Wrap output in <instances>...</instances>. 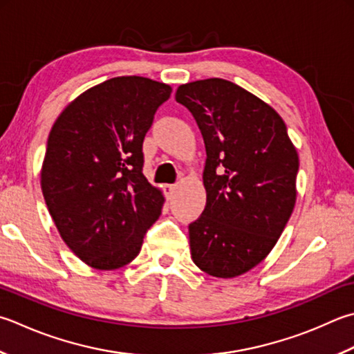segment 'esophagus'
Here are the masks:
<instances>
[{
    "instance_id": "1",
    "label": "esophagus",
    "mask_w": 354,
    "mask_h": 354,
    "mask_svg": "<svg viewBox=\"0 0 354 354\" xmlns=\"http://www.w3.org/2000/svg\"><path fill=\"white\" fill-rule=\"evenodd\" d=\"M176 190V185L175 184H165L164 185V193L165 196H167V199H170L173 196V193H175Z\"/></svg>"
}]
</instances>
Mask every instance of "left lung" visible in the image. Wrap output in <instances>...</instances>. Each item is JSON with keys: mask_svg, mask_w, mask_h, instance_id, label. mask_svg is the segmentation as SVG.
<instances>
[{"mask_svg": "<svg viewBox=\"0 0 354 354\" xmlns=\"http://www.w3.org/2000/svg\"><path fill=\"white\" fill-rule=\"evenodd\" d=\"M205 144V209L189 225L195 264L234 278L266 259L296 203L299 158L286 122L258 96L221 78L179 86Z\"/></svg>", "mask_w": 354, "mask_h": 354, "instance_id": "obj_1", "label": "left lung"}]
</instances>
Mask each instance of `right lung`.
I'll use <instances>...</instances> for the list:
<instances>
[{"label": "right lung", "mask_w": 354, "mask_h": 354, "mask_svg": "<svg viewBox=\"0 0 354 354\" xmlns=\"http://www.w3.org/2000/svg\"><path fill=\"white\" fill-rule=\"evenodd\" d=\"M171 87L118 76L62 110L47 140L41 189L68 248L96 270L127 266L159 218L161 190L142 175L144 136Z\"/></svg>", "instance_id": "obj_1"}]
</instances>
